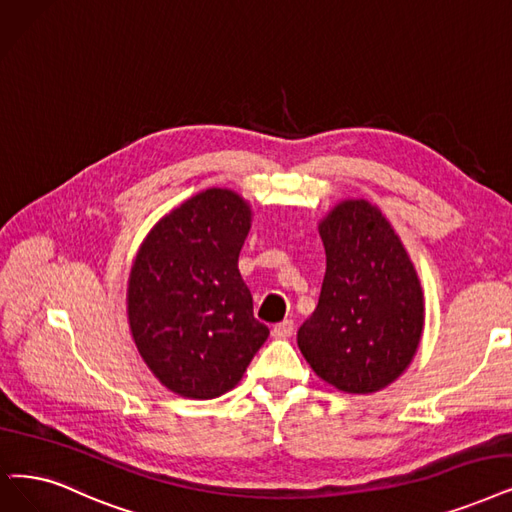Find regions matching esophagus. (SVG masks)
<instances>
[{
	"instance_id": "1",
	"label": "esophagus",
	"mask_w": 512,
	"mask_h": 512,
	"mask_svg": "<svg viewBox=\"0 0 512 512\" xmlns=\"http://www.w3.org/2000/svg\"><path fill=\"white\" fill-rule=\"evenodd\" d=\"M271 334H273V338H275V340H285V338H290V336L294 334V321H292V319H285V321H281V323L273 325Z\"/></svg>"
}]
</instances>
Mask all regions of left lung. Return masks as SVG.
<instances>
[{"label": "left lung", "instance_id": "8db88e82", "mask_svg": "<svg viewBox=\"0 0 512 512\" xmlns=\"http://www.w3.org/2000/svg\"><path fill=\"white\" fill-rule=\"evenodd\" d=\"M325 277L315 313L298 330L313 372L342 393L370 395L410 367L424 330L414 262L386 216L342 199L319 220Z\"/></svg>", "mask_w": 512, "mask_h": 512}]
</instances>
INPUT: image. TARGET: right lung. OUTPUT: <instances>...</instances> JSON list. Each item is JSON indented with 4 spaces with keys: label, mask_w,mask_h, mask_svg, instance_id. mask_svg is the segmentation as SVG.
<instances>
[{
    "label": "right lung",
    "mask_w": 512,
    "mask_h": 512,
    "mask_svg": "<svg viewBox=\"0 0 512 512\" xmlns=\"http://www.w3.org/2000/svg\"><path fill=\"white\" fill-rule=\"evenodd\" d=\"M250 227V203L212 187L163 216L136 252L130 332L151 374L180 397L229 393L269 338L237 269Z\"/></svg>",
    "instance_id": "obj_1"
}]
</instances>
